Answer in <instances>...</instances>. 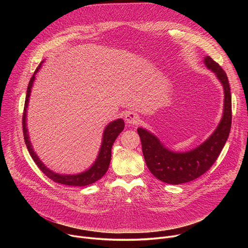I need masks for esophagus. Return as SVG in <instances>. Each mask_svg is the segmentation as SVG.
I'll return each instance as SVG.
<instances>
[{
    "mask_svg": "<svg viewBox=\"0 0 248 248\" xmlns=\"http://www.w3.org/2000/svg\"><path fill=\"white\" fill-rule=\"evenodd\" d=\"M124 120H125V122H126L127 124H136L139 123L140 118H139V116H138L137 114L132 113V112H129V113H127V114L125 115Z\"/></svg>",
    "mask_w": 248,
    "mask_h": 248,
    "instance_id": "esophagus-1",
    "label": "esophagus"
}]
</instances>
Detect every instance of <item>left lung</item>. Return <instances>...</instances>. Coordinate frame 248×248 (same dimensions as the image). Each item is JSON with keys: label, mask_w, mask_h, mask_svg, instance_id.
Returning a JSON list of instances; mask_svg holds the SVG:
<instances>
[{"label": "left lung", "mask_w": 248, "mask_h": 248, "mask_svg": "<svg viewBox=\"0 0 248 248\" xmlns=\"http://www.w3.org/2000/svg\"><path fill=\"white\" fill-rule=\"evenodd\" d=\"M203 62L206 67L215 74L224 88L223 117L208 139L192 150L174 152L167 148L155 134L142 127L137 128L149 170L158 180L169 185L188 183L206 172L219 157L231 131L232 95L228 77L209 56H206Z\"/></svg>", "instance_id": "8db88e82"}]
</instances>
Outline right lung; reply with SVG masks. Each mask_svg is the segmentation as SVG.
<instances>
[{
    "instance_id": "1",
    "label": "right lung",
    "mask_w": 248,
    "mask_h": 248,
    "mask_svg": "<svg viewBox=\"0 0 248 248\" xmlns=\"http://www.w3.org/2000/svg\"><path fill=\"white\" fill-rule=\"evenodd\" d=\"M43 62H44V61L41 62V63L38 65L36 70H35V73L32 76L31 79L29 81L28 87H27L23 116H22V128H23V135H24V141H25L26 147L29 151L30 156L32 157L34 162L36 163L38 168L48 176L49 179H51L55 183H58L61 185H65V186H85L94 184L95 182L100 180L108 170V168H109L110 162H111L113 144L115 142L116 138L119 136V134L124 130V122L123 119H118L116 121L111 122L107 126L105 127V130L103 132L102 143H101V146L99 149L98 156H97L95 162L92 164V166L88 170H86L82 172H79V173H76V174H62V173H58V172L51 170L49 168H47L44 165V163L39 159L37 154L35 153V151L33 150L31 141L29 138L28 129H27V123H26L27 107H28V103H29L31 89L33 86V82L35 80V76H36V74L40 70Z\"/></svg>"
}]
</instances>
